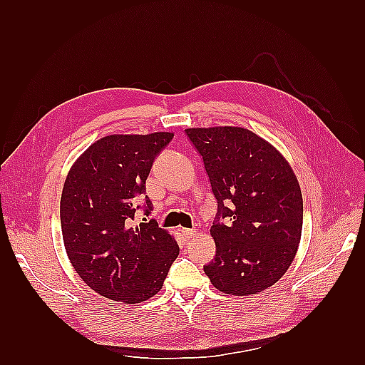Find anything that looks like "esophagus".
<instances>
[{
  "mask_svg": "<svg viewBox=\"0 0 365 365\" xmlns=\"http://www.w3.org/2000/svg\"><path fill=\"white\" fill-rule=\"evenodd\" d=\"M182 234H183V237L185 238H191V237H195L196 235V229H182Z\"/></svg>",
  "mask_w": 365,
  "mask_h": 365,
  "instance_id": "34e87169",
  "label": "esophagus"
}]
</instances>
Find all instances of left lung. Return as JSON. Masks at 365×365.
<instances>
[{
  "mask_svg": "<svg viewBox=\"0 0 365 365\" xmlns=\"http://www.w3.org/2000/svg\"><path fill=\"white\" fill-rule=\"evenodd\" d=\"M218 202L210 234L215 259L205 274L226 294H254L277 282L297 254L302 196L289 163L240 127L187 128Z\"/></svg>",
  "mask_w": 365,
  "mask_h": 365,
  "instance_id": "8db88e82",
  "label": "left lung"
}]
</instances>
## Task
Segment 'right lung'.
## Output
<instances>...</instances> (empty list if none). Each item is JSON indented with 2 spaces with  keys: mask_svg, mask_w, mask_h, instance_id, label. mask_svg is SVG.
<instances>
[{
  "mask_svg": "<svg viewBox=\"0 0 365 365\" xmlns=\"http://www.w3.org/2000/svg\"><path fill=\"white\" fill-rule=\"evenodd\" d=\"M173 133L111 135L76 160L61 196V229L68 259L92 290L135 304L163 287L178 245L149 218L145 180ZM139 200L141 205H138ZM145 215L143 223L135 213Z\"/></svg>",
  "mask_w": 365,
  "mask_h": 365,
  "instance_id": "add662e5",
  "label": "right lung"
}]
</instances>
